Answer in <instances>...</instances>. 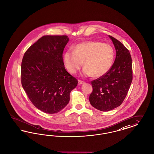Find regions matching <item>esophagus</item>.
I'll return each mask as SVG.
<instances>
[{"label":"esophagus","instance_id":"esophagus-1","mask_svg":"<svg viewBox=\"0 0 154 154\" xmlns=\"http://www.w3.org/2000/svg\"><path fill=\"white\" fill-rule=\"evenodd\" d=\"M85 83V82H83V81H82V80H78V85H82V84H84Z\"/></svg>","mask_w":154,"mask_h":154}]
</instances>
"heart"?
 I'll list each match as a JSON object with an SVG mask.
<instances>
[{
	"label": "heart",
	"mask_w": 154,
	"mask_h": 154,
	"mask_svg": "<svg viewBox=\"0 0 154 154\" xmlns=\"http://www.w3.org/2000/svg\"><path fill=\"white\" fill-rule=\"evenodd\" d=\"M113 48L108 44L89 41L74 47L64 55V62L68 71L76 74L84 64L83 74L86 76L100 77L107 73L113 64Z\"/></svg>",
	"instance_id": "b5f03b06"
}]
</instances>
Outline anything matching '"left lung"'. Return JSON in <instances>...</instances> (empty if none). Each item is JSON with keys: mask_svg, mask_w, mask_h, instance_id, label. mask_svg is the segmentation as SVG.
Listing matches in <instances>:
<instances>
[{"mask_svg": "<svg viewBox=\"0 0 154 154\" xmlns=\"http://www.w3.org/2000/svg\"><path fill=\"white\" fill-rule=\"evenodd\" d=\"M116 51V57L106 74L91 81L93 91L89 100L95 109L107 112L121 105L131 86L132 78V63L129 50L111 35Z\"/></svg>", "mask_w": 154, "mask_h": 154, "instance_id": "1", "label": "left lung"}]
</instances>
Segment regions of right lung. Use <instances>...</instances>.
Here are the masks:
<instances>
[{
  "instance_id": "add662e5",
  "label": "right lung",
  "mask_w": 154,
  "mask_h": 154,
  "mask_svg": "<svg viewBox=\"0 0 154 154\" xmlns=\"http://www.w3.org/2000/svg\"><path fill=\"white\" fill-rule=\"evenodd\" d=\"M67 35H44L25 52L21 83L29 100L45 113L59 112L69 101L78 80L69 74L63 59Z\"/></svg>"
}]
</instances>
